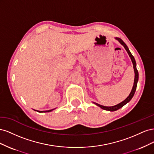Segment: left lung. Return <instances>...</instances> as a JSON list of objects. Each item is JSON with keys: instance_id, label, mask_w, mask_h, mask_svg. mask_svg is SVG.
<instances>
[{"instance_id": "left-lung-1", "label": "left lung", "mask_w": 154, "mask_h": 154, "mask_svg": "<svg viewBox=\"0 0 154 154\" xmlns=\"http://www.w3.org/2000/svg\"><path fill=\"white\" fill-rule=\"evenodd\" d=\"M116 39L117 40H118L119 42L121 44H122V45H123V47L125 48L126 51H127V53H128V54L129 55V57H130V59H131V60H132V62L133 63L134 69V72H135V78H134V85H133V87H132V89L131 92H130V94L128 95V96L127 97V98H126L122 102H121L120 103L116 105H114V106H105L101 105H100L98 103H94V102H93V103H94V104H96L97 106H100V108H101L102 109L106 110H109V111H116V110L119 109L120 108H122V107H123L125 105H126L127 103H128V102L132 100V98L134 95V93H135V92H136V87H137V82H138V79H139L138 71H137V69L136 68V60H135V59H134V57L132 56V53H130V51H129V49L127 47V45L125 44V43L124 42L122 39L119 38H118V37H116Z\"/></svg>"}]
</instances>
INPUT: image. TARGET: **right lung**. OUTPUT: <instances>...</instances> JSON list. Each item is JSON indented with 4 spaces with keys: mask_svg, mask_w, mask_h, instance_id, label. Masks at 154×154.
<instances>
[{
    "mask_svg": "<svg viewBox=\"0 0 154 154\" xmlns=\"http://www.w3.org/2000/svg\"><path fill=\"white\" fill-rule=\"evenodd\" d=\"M54 109H51V110H45V111H38V110H35L38 112H51Z\"/></svg>",
    "mask_w": 154,
    "mask_h": 154,
    "instance_id": "add662e5",
    "label": "right lung"
}]
</instances>
